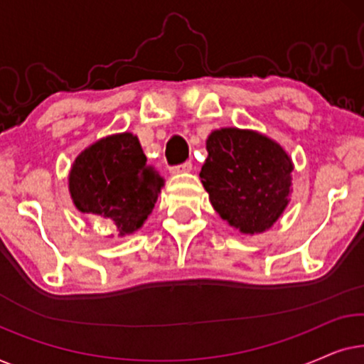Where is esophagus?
Listing matches in <instances>:
<instances>
[{"mask_svg":"<svg viewBox=\"0 0 364 364\" xmlns=\"http://www.w3.org/2000/svg\"><path fill=\"white\" fill-rule=\"evenodd\" d=\"M191 171H192V164L191 162H183V164H181V166L171 167L172 176H177V173H186V172H191Z\"/></svg>","mask_w":364,"mask_h":364,"instance_id":"1","label":"esophagus"}]
</instances>
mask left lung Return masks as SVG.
Masks as SVG:
<instances>
[{
    "label": "left lung",
    "instance_id": "left-lung-1",
    "mask_svg": "<svg viewBox=\"0 0 364 364\" xmlns=\"http://www.w3.org/2000/svg\"><path fill=\"white\" fill-rule=\"evenodd\" d=\"M205 147L200 182L218 215L245 235L272 228L291 196L293 162L285 149L238 127L212 131Z\"/></svg>",
    "mask_w": 364,
    "mask_h": 364
}]
</instances>
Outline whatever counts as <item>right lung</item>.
I'll list each match as a JSON object with an SVG mask.
<instances>
[{
  "label": "right lung",
  "instance_id": "1",
  "mask_svg": "<svg viewBox=\"0 0 364 364\" xmlns=\"http://www.w3.org/2000/svg\"><path fill=\"white\" fill-rule=\"evenodd\" d=\"M69 193L79 212L94 215L112 235H132L152 213L164 177L151 166L132 132L99 139L76 157Z\"/></svg>",
  "mask_w": 364,
  "mask_h": 364
}]
</instances>
